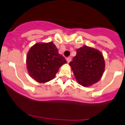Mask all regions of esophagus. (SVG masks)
Returning <instances> with one entry per match:
<instances>
[{"mask_svg":"<svg viewBox=\"0 0 125 125\" xmlns=\"http://www.w3.org/2000/svg\"><path fill=\"white\" fill-rule=\"evenodd\" d=\"M66 60H67V62L68 63H69L71 61V58L70 57H67L66 58Z\"/></svg>","mask_w":125,"mask_h":125,"instance_id":"34e87169","label":"esophagus"}]
</instances>
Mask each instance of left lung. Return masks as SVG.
Here are the masks:
<instances>
[{
  "label": "left lung",
  "instance_id": "1",
  "mask_svg": "<svg viewBox=\"0 0 125 125\" xmlns=\"http://www.w3.org/2000/svg\"><path fill=\"white\" fill-rule=\"evenodd\" d=\"M69 65L76 81L84 87H89L102 78L104 72L105 62L100 51L84 45L77 49L76 56Z\"/></svg>",
  "mask_w": 125,
  "mask_h": 125
}]
</instances>
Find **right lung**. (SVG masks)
Wrapping results in <instances>:
<instances>
[{
	"mask_svg": "<svg viewBox=\"0 0 125 125\" xmlns=\"http://www.w3.org/2000/svg\"><path fill=\"white\" fill-rule=\"evenodd\" d=\"M27 69L30 76L39 83L54 79L59 69L67 63L53 42L36 43L27 53Z\"/></svg>",
	"mask_w": 125,
	"mask_h": 125,
	"instance_id": "obj_1",
	"label": "right lung"
}]
</instances>
